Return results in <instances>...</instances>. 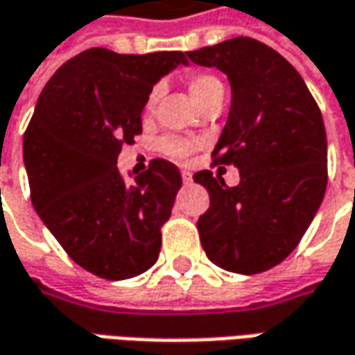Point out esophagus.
I'll return each mask as SVG.
<instances>
[{
  "mask_svg": "<svg viewBox=\"0 0 355 355\" xmlns=\"http://www.w3.org/2000/svg\"><path fill=\"white\" fill-rule=\"evenodd\" d=\"M182 182H184V184H190V182H192V173H190V171H182Z\"/></svg>",
  "mask_w": 355,
  "mask_h": 355,
  "instance_id": "esophagus-1",
  "label": "esophagus"
}]
</instances>
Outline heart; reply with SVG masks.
Here are the masks:
<instances>
[{
	"mask_svg": "<svg viewBox=\"0 0 355 355\" xmlns=\"http://www.w3.org/2000/svg\"><path fill=\"white\" fill-rule=\"evenodd\" d=\"M189 92L194 98V102L202 107L204 104H208L212 98L224 94V86L212 74H198V76H192L189 80ZM157 98H159V88H153L151 94L147 96V102H145V107H143V114L145 116H151L153 114ZM159 149H161V153H165L171 159L184 161V159H189L190 155H192L194 145L190 141L180 139V137H165V139H161V143H159Z\"/></svg>",
	"mask_w": 355,
	"mask_h": 355,
	"instance_id": "1",
	"label": "heart"
}]
</instances>
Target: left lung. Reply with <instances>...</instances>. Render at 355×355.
<instances>
[{
    "label": "left lung",
    "instance_id": "left-lung-1",
    "mask_svg": "<svg viewBox=\"0 0 355 355\" xmlns=\"http://www.w3.org/2000/svg\"><path fill=\"white\" fill-rule=\"evenodd\" d=\"M187 56L220 68L232 84L230 116L212 159L238 166L241 178L227 187L212 171L194 175L210 194V208L196 222L202 248L226 271L263 273L299 245L324 198L328 153L320 107L295 67L251 37Z\"/></svg>",
    "mask_w": 355,
    "mask_h": 355
}]
</instances>
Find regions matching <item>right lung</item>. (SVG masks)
<instances>
[{
  "mask_svg": "<svg viewBox=\"0 0 355 355\" xmlns=\"http://www.w3.org/2000/svg\"><path fill=\"white\" fill-rule=\"evenodd\" d=\"M187 53L117 55L88 49L46 82L23 135L31 202L62 250L107 281L141 275L161 251L182 178L153 159L131 184L117 171L121 145L135 143L153 84Z\"/></svg>",
  "mask_w": 355,
  "mask_h": 355,
  "instance_id": "obj_1",
  "label": "right lung"
}]
</instances>
